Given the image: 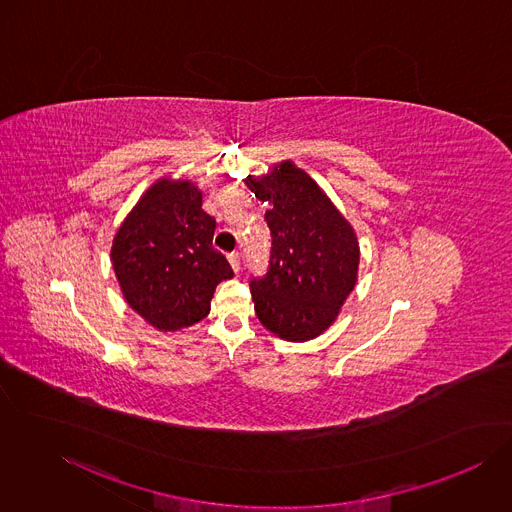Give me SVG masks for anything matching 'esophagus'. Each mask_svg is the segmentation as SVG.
Masks as SVG:
<instances>
[{
	"label": "esophagus",
	"mask_w": 512,
	"mask_h": 512,
	"mask_svg": "<svg viewBox=\"0 0 512 512\" xmlns=\"http://www.w3.org/2000/svg\"><path fill=\"white\" fill-rule=\"evenodd\" d=\"M228 264H230V268L234 270V274L240 272V256H238V254H230V256H228Z\"/></svg>",
	"instance_id": "34e87169"
}]
</instances>
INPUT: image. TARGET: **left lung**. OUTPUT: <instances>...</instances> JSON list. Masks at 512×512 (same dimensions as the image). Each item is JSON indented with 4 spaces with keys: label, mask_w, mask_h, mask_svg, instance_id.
<instances>
[{
    "label": "left lung",
    "mask_w": 512,
    "mask_h": 512,
    "mask_svg": "<svg viewBox=\"0 0 512 512\" xmlns=\"http://www.w3.org/2000/svg\"><path fill=\"white\" fill-rule=\"evenodd\" d=\"M246 187L268 203L272 232L270 270L252 280L260 323L276 337L305 343L339 317L359 278L361 248L353 224L292 159L274 163Z\"/></svg>",
    "instance_id": "obj_1"
}]
</instances>
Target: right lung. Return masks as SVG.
Returning a JSON list of instances; mask_svg holds the SVG:
<instances>
[{
	"label": "right lung",
	"instance_id": "right-lung-1",
	"mask_svg": "<svg viewBox=\"0 0 512 512\" xmlns=\"http://www.w3.org/2000/svg\"><path fill=\"white\" fill-rule=\"evenodd\" d=\"M217 222L191 179H157L118 226L110 262L128 305L163 333L203 321L234 274L213 248Z\"/></svg>",
	"mask_w": 512,
	"mask_h": 512
}]
</instances>
